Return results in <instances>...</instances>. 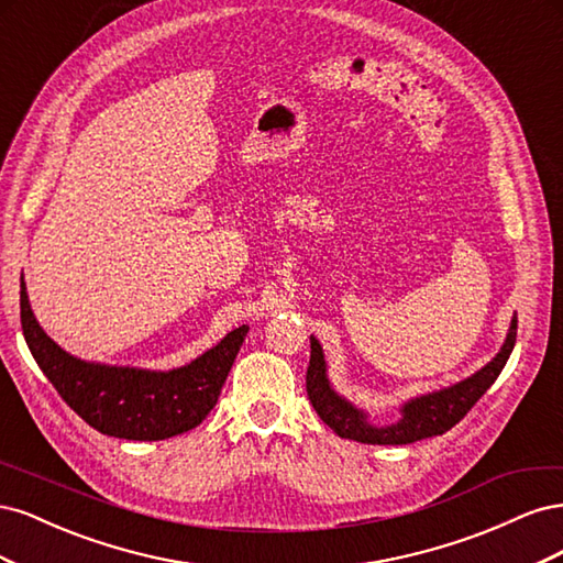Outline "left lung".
Segmentation results:
<instances>
[{
    "instance_id": "1",
    "label": "left lung",
    "mask_w": 563,
    "mask_h": 563,
    "mask_svg": "<svg viewBox=\"0 0 563 563\" xmlns=\"http://www.w3.org/2000/svg\"><path fill=\"white\" fill-rule=\"evenodd\" d=\"M517 343V314L509 321V331L500 352L493 360L472 373L470 378L455 385L441 387L437 391H428L408 399L399 413L401 418L389 424H373L364 408H356L350 399L338 395L333 389L327 360L319 340L310 335V366H308V397L314 406L319 418L343 439L360 441V444H380V446H401L413 444V441L437 437L449 432L455 422L467 416L470 408L482 399L484 391L496 383L500 371L505 368L509 354H512Z\"/></svg>"
}]
</instances>
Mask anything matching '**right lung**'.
Returning a JSON list of instances; mask_svg holds the SVG:
<instances>
[{"label": "right lung", "instance_id": "right-lung-1", "mask_svg": "<svg viewBox=\"0 0 563 563\" xmlns=\"http://www.w3.org/2000/svg\"><path fill=\"white\" fill-rule=\"evenodd\" d=\"M21 323L32 356L63 401L100 434L131 441H159L197 428L216 406L249 333V327L234 329L216 347L172 371L84 362L44 333L23 277Z\"/></svg>", "mask_w": 563, "mask_h": 563}]
</instances>
